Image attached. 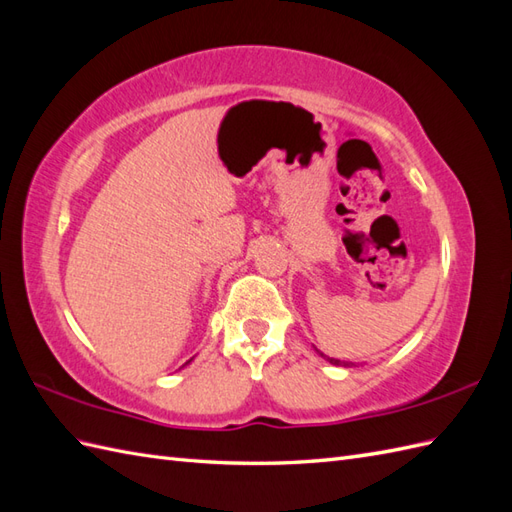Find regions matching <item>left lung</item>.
Listing matches in <instances>:
<instances>
[{
  "label": "left lung",
  "mask_w": 512,
  "mask_h": 512,
  "mask_svg": "<svg viewBox=\"0 0 512 512\" xmlns=\"http://www.w3.org/2000/svg\"><path fill=\"white\" fill-rule=\"evenodd\" d=\"M314 350H317V347H314ZM317 354H319V356H323L325 361H330L332 365H341V367H354V363H350V361H339V358H330V356H325L321 350H317Z\"/></svg>",
  "instance_id": "8db88e82"
}]
</instances>
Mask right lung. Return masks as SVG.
<instances>
[{
  "mask_svg": "<svg viewBox=\"0 0 512 512\" xmlns=\"http://www.w3.org/2000/svg\"><path fill=\"white\" fill-rule=\"evenodd\" d=\"M189 363H191V361H189Z\"/></svg>",
  "mask_w": 512,
  "mask_h": 512,
  "instance_id": "1",
  "label": "right lung"
}]
</instances>
